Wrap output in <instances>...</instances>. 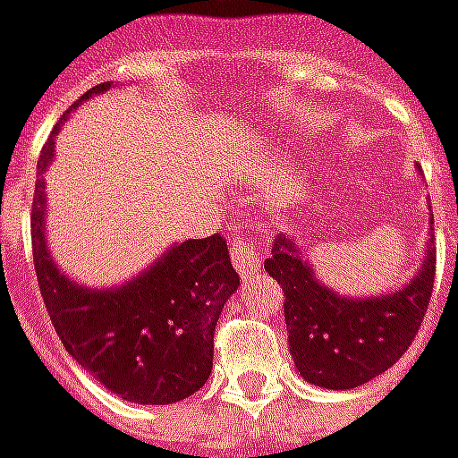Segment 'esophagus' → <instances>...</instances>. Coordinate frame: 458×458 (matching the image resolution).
Segmentation results:
<instances>
[{"label": "esophagus", "mask_w": 458, "mask_h": 458, "mask_svg": "<svg viewBox=\"0 0 458 458\" xmlns=\"http://www.w3.org/2000/svg\"><path fill=\"white\" fill-rule=\"evenodd\" d=\"M232 259H234V267L242 277H251L254 272L262 269V244L250 242L244 236H236L232 242Z\"/></svg>", "instance_id": "1"}]
</instances>
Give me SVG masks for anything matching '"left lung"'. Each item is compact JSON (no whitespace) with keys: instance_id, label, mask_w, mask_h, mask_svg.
<instances>
[{"instance_id":"left-lung-1","label":"left lung","mask_w":458,"mask_h":458,"mask_svg":"<svg viewBox=\"0 0 458 458\" xmlns=\"http://www.w3.org/2000/svg\"><path fill=\"white\" fill-rule=\"evenodd\" d=\"M265 269L284 293L297 373L312 386L348 391L386 373L413 343L434 290L437 250L428 229L413 277L388 293L365 297L340 294L320 282L308 251L287 236L275 242Z\"/></svg>"}]
</instances>
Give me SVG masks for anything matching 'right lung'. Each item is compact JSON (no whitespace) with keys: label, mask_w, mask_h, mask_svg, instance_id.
Returning a JSON list of instances; mask_svg holds the SVG:
<instances>
[{"label":"right lung","mask_w":458,"mask_h":458,"mask_svg":"<svg viewBox=\"0 0 458 458\" xmlns=\"http://www.w3.org/2000/svg\"><path fill=\"white\" fill-rule=\"evenodd\" d=\"M110 88V82L95 85L70 110ZM67 113L37 164L32 254L45 308L64 351L110 394L140 406L183 401L211 376L214 330L239 287L226 242L219 234L174 242L143 272L100 290L60 272L47 244L45 171L55 158V136Z\"/></svg>","instance_id":"add662e5"}]
</instances>
